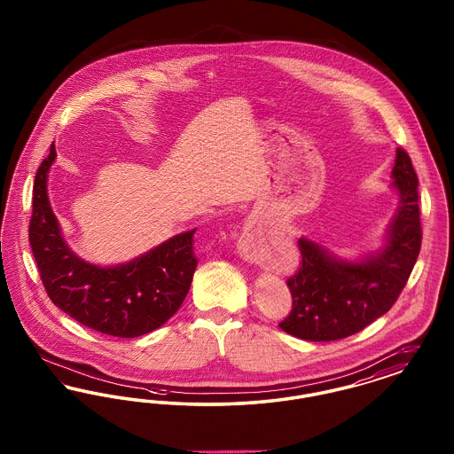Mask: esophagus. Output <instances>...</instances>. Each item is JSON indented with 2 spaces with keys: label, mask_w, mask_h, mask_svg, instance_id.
I'll return each mask as SVG.
<instances>
[{
  "label": "esophagus",
  "mask_w": 454,
  "mask_h": 454,
  "mask_svg": "<svg viewBox=\"0 0 454 454\" xmlns=\"http://www.w3.org/2000/svg\"><path fill=\"white\" fill-rule=\"evenodd\" d=\"M254 233H255V231H252L250 228H247V230L243 231L241 238H239V243H238L239 254L245 257V260H248V262H255V260H257V257L248 250V239L254 238Z\"/></svg>",
  "instance_id": "1"
}]
</instances>
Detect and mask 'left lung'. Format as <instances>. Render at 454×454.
Returning a JSON list of instances; mask_svg holds the SVG:
<instances>
[{
  "label": "left lung",
  "instance_id": "left-lung-1",
  "mask_svg": "<svg viewBox=\"0 0 454 454\" xmlns=\"http://www.w3.org/2000/svg\"><path fill=\"white\" fill-rule=\"evenodd\" d=\"M391 189L398 209L383 237V245L359 259H342L326 247L300 238L302 263L287 279L293 309L279 324L293 337L330 342L361 332L385 315L409 281L420 252L419 178L411 156L396 150Z\"/></svg>",
  "mask_w": 454,
  "mask_h": 454
}]
</instances>
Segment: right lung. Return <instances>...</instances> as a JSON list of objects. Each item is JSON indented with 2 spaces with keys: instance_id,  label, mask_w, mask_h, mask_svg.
I'll use <instances>...</instances> for the list:
<instances>
[{
  "instance_id": "1",
  "label": "right lung",
  "mask_w": 454,
  "mask_h": 454,
  "mask_svg": "<svg viewBox=\"0 0 454 454\" xmlns=\"http://www.w3.org/2000/svg\"><path fill=\"white\" fill-rule=\"evenodd\" d=\"M56 160L51 146L34 182L28 239L43 287L66 315L106 335L134 339L160 328L185 300L194 278V230L165 239L136 259L97 265L66 243L54 215L47 178Z\"/></svg>"
}]
</instances>
